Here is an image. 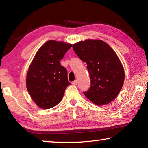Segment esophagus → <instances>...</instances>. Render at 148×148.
Here are the masks:
<instances>
[{
    "instance_id": "esophagus-1",
    "label": "esophagus",
    "mask_w": 148,
    "mask_h": 148,
    "mask_svg": "<svg viewBox=\"0 0 148 148\" xmlns=\"http://www.w3.org/2000/svg\"><path fill=\"white\" fill-rule=\"evenodd\" d=\"M77 83H78V81L77 80H75V81H73V82H72V84H73L74 85H77Z\"/></svg>"
}]
</instances>
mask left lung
<instances>
[{
  "instance_id": "left-lung-1",
  "label": "left lung",
  "mask_w": 148,
  "mask_h": 148,
  "mask_svg": "<svg viewBox=\"0 0 148 148\" xmlns=\"http://www.w3.org/2000/svg\"><path fill=\"white\" fill-rule=\"evenodd\" d=\"M74 52L87 64L90 87L83 92L90 101L98 106L114 100L123 85L124 69L116 53L101 40L88 39L72 45Z\"/></svg>"
}]
</instances>
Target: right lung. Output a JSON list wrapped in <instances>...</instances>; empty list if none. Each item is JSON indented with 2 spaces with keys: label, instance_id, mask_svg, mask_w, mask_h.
<instances>
[{
  "label": "right lung",
  "instance_id": "obj_1",
  "mask_svg": "<svg viewBox=\"0 0 148 148\" xmlns=\"http://www.w3.org/2000/svg\"><path fill=\"white\" fill-rule=\"evenodd\" d=\"M72 47L71 44L49 40L34 56L27 76V88L32 100L42 109L56 106L71 83L67 71L60 60Z\"/></svg>",
  "mask_w": 148,
  "mask_h": 148
}]
</instances>
